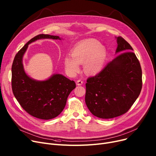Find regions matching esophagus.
I'll return each mask as SVG.
<instances>
[{"mask_svg":"<svg viewBox=\"0 0 156 156\" xmlns=\"http://www.w3.org/2000/svg\"><path fill=\"white\" fill-rule=\"evenodd\" d=\"M83 83V81L81 80H78L76 81V85H81Z\"/></svg>","mask_w":156,"mask_h":156,"instance_id":"esophagus-1","label":"esophagus"}]
</instances>
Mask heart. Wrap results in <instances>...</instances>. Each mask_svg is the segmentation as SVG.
I'll list each match as a JSON object with an SVG mask.
<instances>
[{
	"instance_id": "heart-1",
	"label": "heart",
	"mask_w": 156,
	"mask_h": 156,
	"mask_svg": "<svg viewBox=\"0 0 156 156\" xmlns=\"http://www.w3.org/2000/svg\"><path fill=\"white\" fill-rule=\"evenodd\" d=\"M105 56V49L99 41L88 39L73 48L71 57H65L64 67L69 75H74L80 70L79 64H83L84 71L87 75H96L101 71Z\"/></svg>"
}]
</instances>
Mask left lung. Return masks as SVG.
Returning <instances> with one entry per match:
<instances>
[{
    "label": "left lung",
    "instance_id": "8db88e82",
    "mask_svg": "<svg viewBox=\"0 0 156 156\" xmlns=\"http://www.w3.org/2000/svg\"><path fill=\"white\" fill-rule=\"evenodd\" d=\"M117 43L116 52L122 53L99 73L89 77L85 85L87 108L102 119L116 118L128 112L142 87L141 66L132 46L120 36Z\"/></svg>",
    "mask_w": 156,
    "mask_h": 156
}]
</instances>
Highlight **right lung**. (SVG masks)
I'll use <instances>...</instances> for the list:
<instances>
[{"instance_id": "right-lung-1", "label": "right lung", "mask_w": 156, "mask_h": 156, "mask_svg": "<svg viewBox=\"0 0 156 156\" xmlns=\"http://www.w3.org/2000/svg\"><path fill=\"white\" fill-rule=\"evenodd\" d=\"M40 38L61 39L58 36L40 34L24 45L16 54L12 65V92L22 108L31 116L41 119L57 117L64 109L67 99L76 83L59 74L38 81L27 75L22 63L28 44Z\"/></svg>"}]
</instances>
